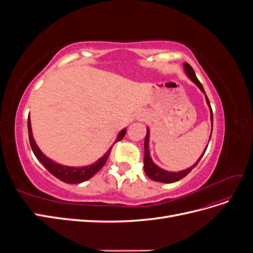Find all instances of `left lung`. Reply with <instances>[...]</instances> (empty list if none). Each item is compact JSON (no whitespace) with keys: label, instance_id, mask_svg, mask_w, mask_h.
<instances>
[{"label":"left lung","instance_id":"8db88e82","mask_svg":"<svg viewBox=\"0 0 253 253\" xmlns=\"http://www.w3.org/2000/svg\"><path fill=\"white\" fill-rule=\"evenodd\" d=\"M183 70H185V73L186 75L188 76V78L192 81L193 83L196 84V86L200 88L203 94L205 95V98H206V102L207 104H208L209 106V110H210V119H211V126L213 127V114H212V109H211V105H210V102H209V99L208 97H207L206 93H205V89L202 85V83L200 82V80L197 79L196 75L193 71V68L191 67L190 64L188 63H183ZM211 134H212V128H211ZM210 138H211V135L209 137V141H210ZM149 142H150V129L149 127H147V135H145V138H144V157H143V170H144V173L147 174V176L149 178H151L152 180H155V181H158V182H164V183H171V182H175L177 181L179 179H181L182 177H185L186 175H188L191 171H192V169L194 167H196V165L198 164V162L202 159L203 155L205 154V152L207 150V147L205 148L203 154L201 155V157L197 159V162L192 166L188 168V169L186 170H182V171H178V172H171V171H167V170H164L162 169V168L158 167L154 162L152 160V157L150 155V150H149Z\"/></svg>","mask_w":253,"mask_h":253}]
</instances>
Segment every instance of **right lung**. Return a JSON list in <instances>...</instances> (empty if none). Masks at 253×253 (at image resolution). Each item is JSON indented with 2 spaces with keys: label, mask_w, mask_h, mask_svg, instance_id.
<instances>
[{
  "label": "right lung",
  "mask_w": 253,
  "mask_h": 253,
  "mask_svg": "<svg viewBox=\"0 0 253 253\" xmlns=\"http://www.w3.org/2000/svg\"><path fill=\"white\" fill-rule=\"evenodd\" d=\"M126 133V128H122L121 131L118 133L116 140L115 142H117L124 138L125 135ZM28 136H29V142H30V147L33 149L34 154L38 158V160L44 166L45 169H46L49 173H51L53 176L60 180H62L66 183H80L89 179L93 176L101 169V168L104 166L106 159H108L112 147L105 152V154L99 158L97 162L94 164L88 165V166H83V167H71V166H64L58 163H55L52 159L47 157L44 153L40 150V148L38 147V144L36 143V140L34 138L33 131H32V122H30V117L28 116Z\"/></svg>",
  "instance_id": "1"
}]
</instances>
